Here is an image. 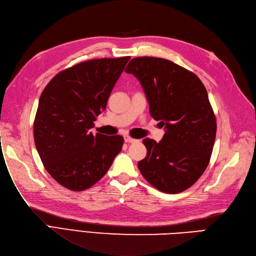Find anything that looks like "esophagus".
Returning <instances> with one entry per match:
<instances>
[{
    "mask_svg": "<svg viewBox=\"0 0 256 256\" xmlns=\"http://www.w3.org/2000/svg\"><path fill=\"white\" fill-rule=\"evenodd\" d=\"M123 138H124V142H128V144H135V142H138L137 139L132 138V137L128 136V135H124V136H123Z\"/></svg>",
    "mask_w": 256,
    "mask_h": 256,
    "instance_id": "1",
    "label": "esophagus"
}]
</instances>
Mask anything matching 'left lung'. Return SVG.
Listing matches in <instances>:
<instances>
[{"instance_id": "left-lung-1", "label": "left lung", "mask_w": 256, "mask_h": 256, "mask_svg": "<svg viewBox=\"0 0 256 256\" xmlns=\"http://www.w3.org/2000/svg\"><path fill=\"white\" fill-rule=\"evenodd\" d=\"M126 72L139 80L150 114L164 128L160 142L142 140L146 156L138 162L139 171L158 190L182 192L203 174L215 144L216 118L208 92L196 74L158 57H136Z\"/></svg>"}]
</instances>
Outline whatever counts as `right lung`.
<instances>
[{
    "label": "right lung",
    "mask_w": 256,
    "mask_h": 256,
    "mask_svg": "<svg viewBox=\"0 0 256 256\" xmlns=\"http://www.w3.org/2000/svg\"><path fill=\"white\" fill-rule=\"evenodd\" d=\"M130 57L92 60L51 80L39 98L34 139L46 170L64 187L82 192L94 185L121 151L120 135L89 130L105 108Z\"/></svg>",
    "instance_id": "right-lung-1"
}]
</instances>
